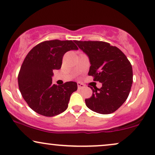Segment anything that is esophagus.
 Returning a JSON list of instances; mask_svg holds the SVG:
<instances>
[{"instance_id":"1","label":"esophagus","mask_w":155,"mask_h":155,"mask_svg":"<svg viewBox=\"0 0 155 155\" xmlns=\"http://www.w3.org/2000/svg\"><path fill=\"white\" fill-rule=\"evenodd\" d=\"M77 85H78V89H79L83 88V87H84V85L82 84H81L79 82L77 83Z\"/></svg>"}]
</instances>
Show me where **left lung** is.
Here are the masks:
<instances>
[{"instance_id": "8db88e82", "label": "left lung", "mask_w": 155, "mask_h": 155, "mask_svg": "<svg viewBox=\"0 0 155 155\" xmlns=\"http://www.w3.org/2000/svg\"><path fill=\"white\" fill-rule=\"evenodd\" d=\"M89 58V76L102 83L100 89H92L93 94L86 99L87 107L100 114H110L118 109L128 98L133 83L131 63L120 49L102 41H77Z\"/></svg>"}]
</instances>
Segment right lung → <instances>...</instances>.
Here are the masks:
<instances>
[{"label": "right lung", "instance_id": "1", "mask_svg": "<svg viewBox=\"0 0 155 155\" xmlns=\"http://www.w3.org/2000/svg\"><path fill=\"white\" fill-rule=\"evenodd\" d=\"M78 50L71 40H49L37 45L24 59L18 76L19 90L33 110L52 117L64 112L70 97L77 90L75 81L53 84V70L61 68L63 57L69 50Z\"/></svg>", "mask_w": 155, "mask_h": 155}]
</instances>
